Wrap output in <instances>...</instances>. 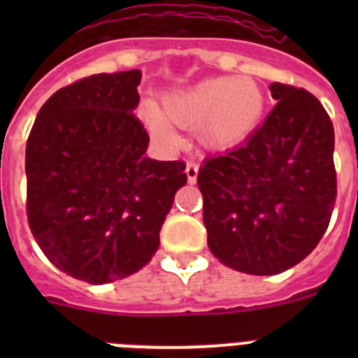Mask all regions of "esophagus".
<instances>
[{
  "mask_svg": "<svg viewBox=\"0 0 358 358\" xmlns=\"http://www.w3.org/2000/svg\"><path fill=\"white\" fill-rule=\"evenodd\" d=\"M197 173H199V164L194 163V161H188L186 163V177H188V182L194 185L197 181Z\"/></svg>",
  "mask_w": 358,
  "mask_h": 358,
  "instance_id": "1",
  "label": "esophagus"
}]
</instances>
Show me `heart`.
Wrapping results in <instances>:
<instances>
[{
  "mask_svg": "<svg viewBox=\"0 0 358 358\" xmlns=\"http://www.w3.org/2000/svg\"><path fill=\"white\" fill-rule=\"evenodd\" d=\"M267 96L260 82L251 77H213L164 94L161 109L145 103V123L156 140L176 143L172 125L197 127L204 147L229 148L243 141L260 125Z\"/></svg>",
  "mask_w": 358,
  "mask_h": 358,
  "instance_id": "1",
  "label": "heart"
}]
</instances>
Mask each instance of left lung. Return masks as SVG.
<instances>
[{
	"label": "left lung",
	"mask_w": 358,
	"mask_h": 358,
	"mask_svg": "<svg viewBox=\"0 0 358 358\" xmlns=\"http://www.w3.org/2000/svg\"><path fill=\"white\" fill-rule=\"evenodd\" d=\"M278 103L242 147L199 170L208 248L240 273L273 276L305 260L337 197L334 123L317 98L271 84Z\"/></svg>",
	"instance_id": "obj_1"
}]
</instances>
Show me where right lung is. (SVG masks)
<instances>
[{"instance_id": "add662e5", "label": "right lung", "mask_w": 358, "mask_h": 358, "mask_svg": "<svg viewBox=\"0 0 358 358\" xmlns=\"http://www.w3.org/2000/svg\"><path fill=\"white\" fill-rule=\"evenodd\" d=\"M140 69L100 73L44 102L27 141L31 235L59 271L102 285L143 268L186 185L182 161L145 156Z\"/></svg>"}]
</instances>
